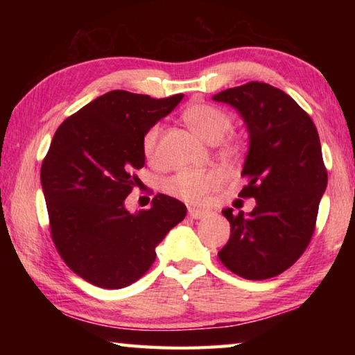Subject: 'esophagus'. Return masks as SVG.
I'll use <instances>...</instances> for the list:
<instances>
[{"mask_svg": "<svg viewBox=\"0 0 355 355\" xmlns=\"http://www.w3.org/2000/svg\"><path fill=\"white\" fill-rule=\"evenodd\" d=\"M188 213L192 219H203L207 218V216H209V211H207V209H197V208H189Z\"/></svg>", "mask_w": 355, "mask_h": 355, "instance_id": "esophagus-1", "label": "esophagus"}]
</instances>
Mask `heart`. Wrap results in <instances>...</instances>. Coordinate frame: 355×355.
<instances>
[{
  "label": "heart",
  "mask_w": 355,
  "mask_h": 355,
  "mask_svg": "<svg viewBox=\"0 0 355 355\" xmlns=\"http://www.w3.org/2000/svg\"><path fill=\"white\" fill-rule=\"evenodd\" d=\"M183 120L194 133L203 141L216 144L224 139L232 130L233 120L227 111L208 103H194L183 112ZM158 137L159 127L153 125L142 136V153L148 161L158 158ZM228 153L235 152L232 144H227ZM222 183L220 173L214 171H182L166 180L164 189L169 194L178 197L188 203H203Z\"/></svg>",
  "instance_id": "heart-1"
}]
</instances>
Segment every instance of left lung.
I'll return each mask as SVG.
<instances>
[{
	"instance_id": "obj_1",
	"label": "left lung",
	"mask_w": 355,
	"mask_h": 355,
	"mask_svg": "<svg viewBox=\"0 0 355 355\" xmlns=\"http://www.w3.org/2000/svg\"><path fill=\"white\" fill-rule=\"evenodd\" d=\"M232 105L249 131V152L239 197L257 200L249 216L222 211L230 238L219 260L233 274L264 280L286 271L313 236L327 171L313 120L290 95L266 83L250 81L216 94Z\"/></svg>"
}]
</instances>
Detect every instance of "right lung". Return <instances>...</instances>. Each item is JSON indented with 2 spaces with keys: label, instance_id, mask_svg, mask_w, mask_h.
I'll list each match as a JSON object with an SVG mask.
<instances>
[{
  "label": "right lung",
  "instance_id": "1",
  "mask_svg": "<svg viewBox=\"0 0 355 355\" xmlns=\"http://www.w3.org/2000/svg\"><path fill=\"white\" fill-rule=\"evenodd\" d=\"M183 98L111 91L56 130L40 169L51 239L65 264L107 290L139 280L186 207L166 194L131 214L125 199L146 163L142 136Z\"/></svg>",
  "mask_w": 355,
  "mask_h": 355
}]
</instances>
